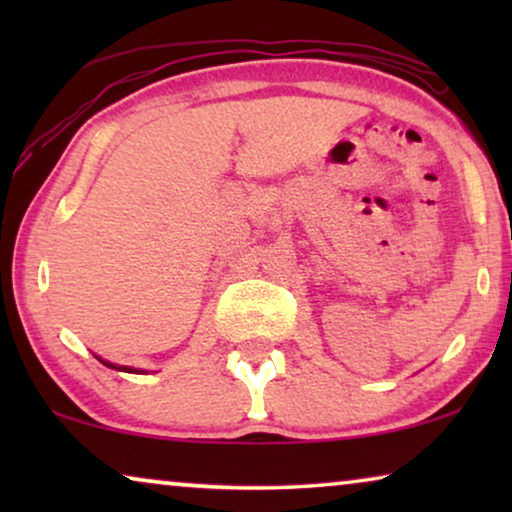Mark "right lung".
I'll use <instances>...</instances> for the list:
<instances>
[{"mask_svg": "<svg viewBox=\"0 0 512 512\" xmlns=\"http://www.w3.org/2000/svg\"><path fill=\"white\" fill-rule=\"evenodd\" d=\"M97 359H100V356H97ZM104 366L107 368H116V370H123V373H142V370H137V368H128V366H116V363H109V361H104V359H100Z\"/></svg>", "mask_w": 512, "mask_h": 512, "instance_id": "right-lung-1", "label": "right lung"}]
</instances>
